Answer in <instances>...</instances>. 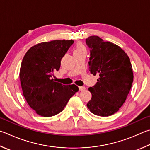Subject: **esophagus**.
<instances>
[{
    "label": "esophagus",
    "mask_w": 150,
    "mask_h": 150,
    "mask_svg": "<svg viewBox=\"0 0 150 150\" xmlns=\"http://www.w3.org/2000/svg\"><path fill=\"white\" fill-rule=\"evenodd\" d=\"M79 91H84V90H85V87H84V86H79Z\"/></svg>",
    "instance_id": "obj_1"
}]
</instances>
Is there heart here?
<instances>
[{"label":"heart","mask_w":150,"mask_h":150,"mask_svg":"<svg viewBox=\"0 0 150 150\" xmlns=\"http://www.w3.org/2000/svg\"><path fill=\"white\" fill-rule=\"evenodd\" d=\"M81 52H86V48L83 44L79 43V44H77L76 45V47L74 49V51H73V54Z\"/></svg>","instance_id":"b5f03b06"}]
</instances>
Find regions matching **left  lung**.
<instances>
[{
	"label": "left lung",
	"instance_id": "1",
	"mask_svg": "<svg viewBox=\"0 0 150 150\" xmlns=\"http://www.w3.org/2000/svg\"><path fill=\"white\" fill-rule=\"evenodd\" d=\"M86 43L91 48L90 71L99 76L88 88L92 98L87 108L94 115H111L125 103L131 88L134 76L129 57L118 45L98 36L88 37Z\"/></svg>",
	"mask_w": 150,
	"mask_h": 150
}]
</instances>
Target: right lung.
<instances>
[{"label": "right lung", "instance_id": "1", "mask_svg": "<svg viewBox=\"0 0 150 150\" xmlns=\"http://www.w3.org/2000/svg\"><path fill=\"white\" fill-rule=\"evenodd\" d=\"M73 40H54L30 48L21 64L20 78L23 96L38 115L48 117L63 111L79 91L75 84L64 85L52 79Z\"/></svg>", "mask_w": 150, "mask_h": 150}]
</instances>
